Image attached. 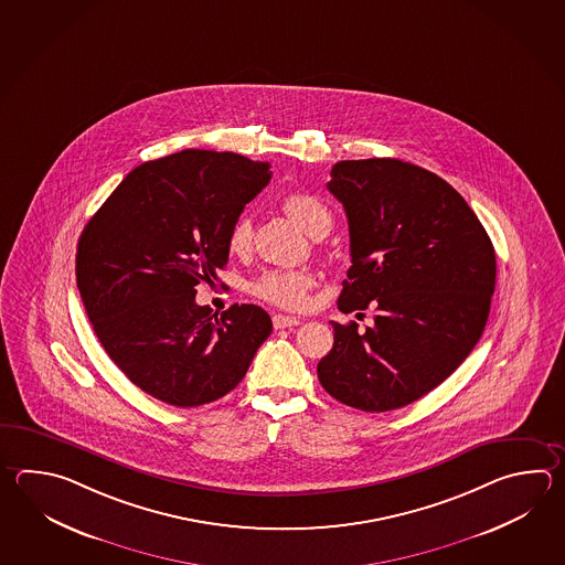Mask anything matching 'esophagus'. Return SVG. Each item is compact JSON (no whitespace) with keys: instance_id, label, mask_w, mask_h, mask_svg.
<instances>
[{"instance_id":"obj_1","label":"esophagus","mask_w":565,"mask_h":565,"mask_svg":"<svg viewBox=\"0 0 565 565\" xmlns=\"http://www.w3.org/2000/svg\"><path fill=\"white\" fill-rule=\"evenodd\" d=\"M300 318H291V316H281L277 313L274 316V328L276 330H284V328H294V326H300Z\"/></svg>"}]
</instances>
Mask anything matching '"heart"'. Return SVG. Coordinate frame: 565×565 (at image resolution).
Segmentation results:
<instances>
[{"mask_svg":"<svg viewBox=\"0 0 565 565\" xmlns=\"http://www.w3.org/2000/svg\"><path fill=\"white\" fill-rule=\"evenodd\" d=\"M281 207L300 225L301 230L308 231L310 235L318 233L323 225H332V215L328 207H323L316 196L308 193H291L284 199ZM227 245L231 254H245L249 249L252 223L245 215L237 217L231 225ZM313 286H316V276L308 269L276 267V269H267L257 277L252 291L259 300L269 301L277 308L301 311L310 306Z\"/></svg>","mask_w":565,"mask_h":565,"instance_id":"1","label":"heart"}]
</instances>
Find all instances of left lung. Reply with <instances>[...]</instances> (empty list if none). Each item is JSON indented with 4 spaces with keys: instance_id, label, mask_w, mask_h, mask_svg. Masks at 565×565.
<instances>
[{
    "instance_id": "8db88e82",
    "label": "left lung",
    "mask_w": 565,
    "mask_h": 565,
    "mask_svg": "<svg viewBox=\"0 0 565 565\" xmlns=\"http://www.w3.org/2000/svg\"><path fill=\"white\" fill-rule=\"evenodd\" d=\"M330 193L344 205L350 257L338 310H374L366 332L332 322L318 379L366 413L415 403L447 381L483 334L495 249L447 181L398 159L340 161Z\"/></svg>"
}]
</instances>
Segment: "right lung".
Instances as JSON below:
<instances>
[{"label":"right lung","instance_id":"right-lung-1","mask_svg":"<svg viewBox=\"0 0 565 565\" xmlns=\"http://www.w3.org/2000/svg\"><path fill=\"white\" fill-rule=\"evenodd\" d=\"M269 162L189 149L142 162L78 239L76 284L94 334L128 381L162 403H213L243 381L271 318L196 306L230 259L231 225L269 183Z\"/></svg>","mask_w":565,"mask_h":565}]
</instances>
